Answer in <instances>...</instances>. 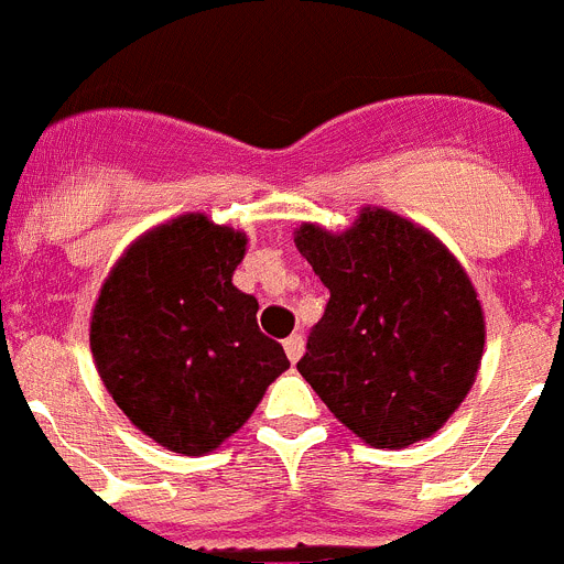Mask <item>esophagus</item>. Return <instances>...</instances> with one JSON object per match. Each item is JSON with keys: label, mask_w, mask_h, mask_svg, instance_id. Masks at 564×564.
I'll return each instance as SVG.
<instances>
[{"label": "esophagus", "mask_w": 564, "mask_h": 564, "mask_svg": "<svg viewBox=\"0 0 564 564\" xmlns=\"http://www.w3.org/2000/svg\"><path fill=\"white\" fill-rule=\"evenodd\" d=\"M283 349H286V357L289 364H297L303 355V337L301 335H289L286 340H283Z\"/></svg>", "instance_id": "obj_1"}]
</instances>
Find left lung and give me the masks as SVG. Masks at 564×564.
<instances>
[{
	"instance_id": "1",
	"label": "left lung",
	"mask_w": 564,
	"mask_h": 564,
	"mask_svg": "<svg viewBox=\"0 0 564 564\" xmlns=\"http://www.w3.org/2000/svg\"><path fill=\"white\" fill-rule=\"evenodd\" d=\"M301 254L329 289L297 371L375 448L431 437L474 386L486 321L454 254L389 209L332 235L303 224Z\"/></svg>"
}]
</instances>
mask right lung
Segmentation results:
<instances>
[{
  "mask_svg": "<svg viewBox=\"0 0 564 564\" xmlns=\"http://www.w3.org/2000/svg\"><path fill=\"white\" fill-rule=\"evenodd\" d=\"M247 235L181 215L127 249L101 286L90 349L130 423L198 457L241 429L289 369L258 329V301L232 286Z\"/></svg>",
  "mask_w": 564,
  "mask_h": 564,
  "instance_id": "add662e5",
  "label": "right lung"
}]
</instances>
